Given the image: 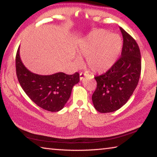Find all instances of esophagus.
<instances>
[{
  "label": "esophagus",
  "instance_id": "obj_1",
  "mask_svg": "<svg viewBox=\"0 0 157 157\" xmlns=\"http://www.w3.org/2000/svg\"><path fill=\"white\" fill-rule=\"evenodd\" d=\"M87 75L86 74H85L84 73H80V74H79V79H80V80H82V79H84V77H86Z\"/></svg>",
  "mask_w": 157,
  "mask_h": 157
}]
</instances>
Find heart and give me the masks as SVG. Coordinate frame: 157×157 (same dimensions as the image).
<instances>
[{
  "instance_id": "b5f03b06",
  "label": "heart",
  "mask_w": 157,
  "mask_h": 157,
  "mask_svg": "<svg viewBox=\"0 0 157 157\" xmlns=\"http://www.w3.org/2000/svg\"><path fill=\"white\" fill-rule=\"evenodd\" d=\"M121 45V39L118 34H109L105 30H98L80 42L79 52L81 56L87 57V64L92 71L102 73L108 71L115 62ZM75 62L81 66L82 58L77 57Z\"/></svg>"
}]
</instances>
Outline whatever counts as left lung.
<instances>
[{"label":"left lung","mask_w":157,"mask_h":157,"mask_svg":"<svg viewBox=\"0 0 157 157\" xmlns=\"http://www.w3.org/2000/svg\"><path fill=\"white\" fill-rule=\"evenodd\" d=\"M123 38L121 56L105 73L95 76L97 88L92 95L94 107L100 113L119 109L128 101L139 83L141 61L139 47L120 27Z\"/></svg>","instance_id":"1"}]
</instances>
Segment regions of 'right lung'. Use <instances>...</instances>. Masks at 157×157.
Masks as SVG:
<instances>
[{"label": "right lung", "mask_w": 157, "mask_h": 157, "mask_svg": "<svg viewBox=\"0 0 157 157\" xmlns=\"http://www.w3.org/2000/svg\"><path fill=\"white\" fill-rule=\"evenodd\" d=\"M16 71L23 91L35 104L51 112L62 109L71 96L73 87L79 82V74L57 73L41 75L32 73L23 65L18 47L16 55Z\"/></svg>", "instance_id": "obj_1"}]
</instances>
